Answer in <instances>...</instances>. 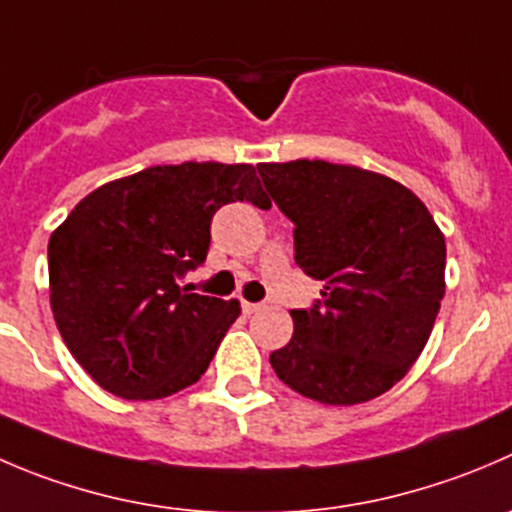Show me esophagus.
I'll return each mask as SVG.
<instances>
[{
	"instance_id": "34e87169",
	"label": "esophagus",
	"mask_w": 512,
	"mask_h": 512,
	"mask_svg": "<svg viewBox=\"0 0 512 512\" xmlns=\"http://www.w3.org/2000/svg\"><path fill=\"white\" fill-rule=\"evenodd\" d=\"M262 302H247V300H242V310L247 312V315H252V312H260L262 310Z\"/></svg>"
}]
</instances>
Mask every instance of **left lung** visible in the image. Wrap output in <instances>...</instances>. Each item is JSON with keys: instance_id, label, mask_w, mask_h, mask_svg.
Listing matches in <instances>:
<instances>
[{"instance_id": "8db88e82", "label": "left lung", "mask_w": 512, "mask_h": 512, "mask_svg": "<svg viewBox=\"0 0 512 512\" xmlns=\"http://www.w3.org/2000/svg\"><path fill=\"white\" fill-rule=\"evenodd\" d=\"M295 225V262L322 300L290 310L295 332L270 355L285 385L325 405H357L403 380L445 295V237L400 182L352 165H257Z\"/></svg>"}]
</instances>
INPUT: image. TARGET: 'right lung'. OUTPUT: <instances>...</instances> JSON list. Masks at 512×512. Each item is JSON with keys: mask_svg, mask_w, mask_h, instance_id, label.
Returning a JSON list of instances; mask_svg holds the SVG:
<instances>
[{"mask_svg": "<svg viewBox=\"0 0 512 512\" xmlns=\"http://www.w3.org/2000/svg\"><path fill=\"white\" fill-rule=\"evenodd\" d=\"M267 205L252 165H157L89 192L49 237V302L74 360L124 400L205 375L240 302L180 280L205 262L215 212Z\"/></svg>", "mask_w": 512, "mask_h": 512, "instance_id": "add662e5", "label": "right lung"}]
</instances>
